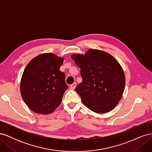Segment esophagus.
Listing matches in <instances>:
<instances>
[{
	"instance_id": "1",
	"label": "esophagus",
	"mask_w": 152,
	"mask_h": 152,
	"mask_svg": "<svg viewBox=\"0 0 152 152\" xmlns=\"http://www.w3.org/2000/svg\"><path fill=\"white\" fill-rule=\"evenodd\" d=\"M76 84H77L75 83V82H74V83H73L72 84H71L70 86V88L72 89H74L75 88V87H76Z\"/></svg>"
}]
</instances>
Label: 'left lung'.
<instances>
[{"label":"left lung","mask_w":152,"mask_h":152,"mask_svg":"<svg viewBox=\"0 0 152 152\" xmlns=\"http://www.w3.org/2000/svg\"><path fill=\"white\" fill-rule=\"evenodd\" d=\"M71 58L80 68L82 82L75 90L86 107L97 113L112 111L121 100L125 89L123 68L109 53L89 49L84 54Z\"/></svg>","instance_id":"left-lung-1"}]
</instances>
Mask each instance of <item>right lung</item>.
I'll use <instances>...</instances> for the list:
<instances>
[{"label":"right lung","mask_w":152,"mask_h":152,"mask_svg":"<svg viewBox=\"0 0 152 152\" xmlns=\"http://www.w3.org/2000/svg\"><path fill=\"white\" fill-rule=\"evenodd\" d=\"M64 58L53 53H42L28 63L21 79V97L32 111L53 113L61 103L67 89L65 75L59 70Z\"/></svg>","instance_id":"obj_1"}]
</instances>
